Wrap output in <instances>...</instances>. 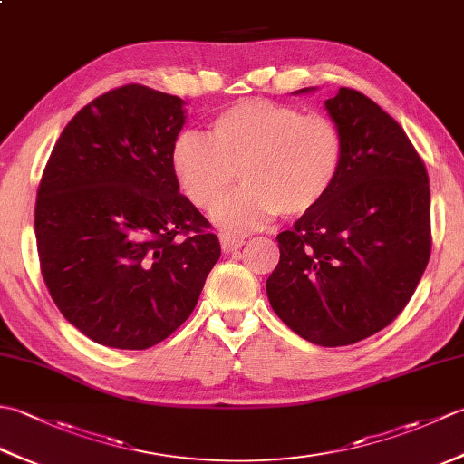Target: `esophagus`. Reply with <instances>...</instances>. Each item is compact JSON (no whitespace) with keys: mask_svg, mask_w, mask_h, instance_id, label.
<instances>
[{"mask_svg":"<svg viewBox=\"0 0 464 464\" xmlns=\"http://www.w3.org/2000/svg\"><path fill=\"white\" fill-rule=\"evenodd\" d=\"M219 239H221L223 253H233V251L241 249L243 245H245L243 237H233V235H229V233H221Z\"/></svg>","mask_w":464,"mask_h":464,"instance_id":"obj_1","label":"esophagus"}]
</instances>
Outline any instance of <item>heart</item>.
Wrapping results in <instances>:
<instances>
[{
  "mask_svg": "<svg viewBox=\"0 0 464 464\" xmlns=\"http://www.w3.org/2000/svg\"><path fill=\"white\" fill-rule=\"evenodd\" d=\"M344 155L341 130L327 115H303L297 107L245 100L209 123V140L177 137L171 169L193 205L211 211L235 179L245 183L215 211L223 229L241 233L271 217L299 219L331 195Z\"/></svg>",
  "mask_w": 464,
  "mask_h": 464,
  "instance_id": "b5f03b06",
  "label": "heart"
}]
</instances>
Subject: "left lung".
Wrapping results in <instances>:
<instances>
[{
  "mask_svg": "<svg viewBox=\"0 0 464 464\" xmlns=\"http://www.w3.org/2000/svg\"><path fill=\"white\" fill-rule=\"evenodd\" d=\"M324 110L344 141L339 179L319 209L277 235L281 259L265 287L299 337L343 347L411 301L430 257V189L407 133L367 95L341 87Z\"/></svg>",
  "mask_w": 464,
  "mask_h": 464,
  "instance_id": "obj_1",
  "label": "left lung"
}]
</instances>
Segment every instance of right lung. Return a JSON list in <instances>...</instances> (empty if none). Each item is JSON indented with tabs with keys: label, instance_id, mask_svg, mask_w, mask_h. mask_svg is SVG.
Instances as JSON below:
<instances>
[{
	"label": "right lung",
	"instance_id": "obj_1",
	"mask_svg": "<svg viewBox=\"0 0 464 464\" xmlns=\"http://www.w3.org/2000/svg\"><path fill=\"white\" fill-rule=\"evenodd\" d=\"M185 120L177 95L117 87L65 125L45 165L35 203L44 281L63 317L105 347L169 337L221 257L171 169Z\"/></svg>",
	"mask_w": 464,
	"mask_h": 464
}]
</instances>
